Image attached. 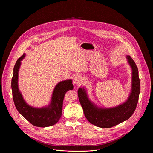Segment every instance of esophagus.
Segmentation results:
<instances>
[{"instance_id":"obj_1","label":"esophagus","mask_w":153,"mask_h":153,"mask_svg":"<svg viewBox=\"0 0 153 153\" xmlns=\"http://www.w3.org/2000/svg\"><path fill=\"white\" fill-rule=\"evenodd\" d=\"M83 82H84V79L81 76L77 74L74 76V83L76 85H77V86L81 85L83 84Z\"/></svg>"}]
</instances>
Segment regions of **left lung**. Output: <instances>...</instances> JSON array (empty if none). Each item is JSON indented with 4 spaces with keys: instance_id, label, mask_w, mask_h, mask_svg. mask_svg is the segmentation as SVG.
Listing matches in <instances>:
<instances>
[{
    "instance_id": "1",
    "label": "left lung",
    "mask_w": 153,
    "mask_h": 153,
    "mask_svg": "<svg viewBox=\"0 0 153 153\" xmlns=\"http://www.w3.org/2000/svg\"><path fill=\"white\" fill-rule=\"evenodd\" d=\"M126 58L132 73L131 92L125 102L114 107H100L89 99L84 87L79 88L78 97L84 115L88 121L98 127L108 128L123 122L130 118L136 108L140 93L138 69L129 55H126Z\"/></svg>"
}]
</instances>
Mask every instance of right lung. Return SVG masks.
I'll return each instance as SVG.
<instances>
[{"label":"right lung","instance_id":"right-lung-1","mask_svg":"<svg viewBox=\"0 0 153 153\" xmlns=\"http://www.w3.org/2000/svg\"><path fill=\"white\" fill-rule=\"evenodd\" d=\"M23 54L16 62L12 79L13 99L16 108L19 113L32 125L38 127L50 126L57 123L62 115V102L66 92L74 88L71 79L58 82L53 90L50 103L41 108L33 107L24 100L19 88V72L21 61L25 58Z\"/></svg>","mask_w":153,"mask_h":153}]
</instances>
